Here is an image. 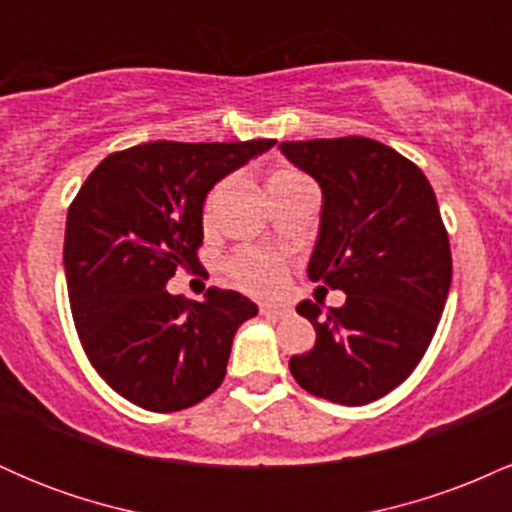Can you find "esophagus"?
<instances>
[{
    "instance_id": "obj_1",
    "label": "esophagus",
    "mask_w": 512,
    "mask_h": 512,
    "mask_svg": "<svg viewBox=\"0 0 512 512\" xmlns=\"http://www.w3.org/2000/svg\"><path fill=\"white\" fill-rule=\"evenodd\" d=\"M260 313L264 317H286L291 313V308H286V305H262Z\"/></svg>"
}]
</instances>
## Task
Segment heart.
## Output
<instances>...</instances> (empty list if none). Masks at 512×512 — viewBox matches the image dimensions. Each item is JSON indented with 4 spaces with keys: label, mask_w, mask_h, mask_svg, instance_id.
Listing matches in <instances>:
<instances>
[{
    "label": "heart",
    "mask_w": 512,
    "mask_h": 512,
    "mask_svg": "<svg viewBox=\"0 0 512 512\" xmlns=\"http://www.w3.org/2000/svg\"><path fill=\"white\" fill-rule=\"evenodd\" d=\"M303 175L293 173V170H276V173L269 178L267 187L286 185V182L301 180ZM228 272H231L233 279H236L238 286H243L245 291L252 293H272L281 286L284 281V264L272 252L262 250H248L238 252L236 257H231L228 262Z\"/></svg>",
    "instance_id": "1"
}]
</instances>
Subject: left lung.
Masks as SVG:
<instances>
[{
	"instance_id": "1",
	"label": "left lung",
	"mask_w": 512,
	"mask_h": 512,
	"mask_svg": "<svg viewBox=\"0 0 512 512\" xmlns=\"http://www.w3.org/2000/svg\"><path fill=\"white\" fill-rule=\"evenodd\" d=\"M322 190L308 276L346 293L342 308L296 305L315 346L291 356L310 395L361 407L395 390L424 358L448 301L452 257L431 182L409 158L366 137L281 142Z\"/></svg>"
}]
</instances>
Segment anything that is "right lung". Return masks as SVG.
Here are the masks:
<instances>
[{
	"label": "right lung",
	"instance_id": "add662e5",
	"mask_svg": "<svg viewBox=\"0 0 512 512\" xmlns=\"http://www.w3.org/2000/svg\"><path fill=\"white\" fill-rule=\"evenodd\" d=\"M274 144H139L103 158L74 197L64 274L76 332L98 375L137 407L180 411L223 383L233 337L257 305L216 286L185 301L166 284L202 267L207 192Z\"/></svg>",
	"mask_w": 512,
	"mask_h": 512
}]
</instances>
